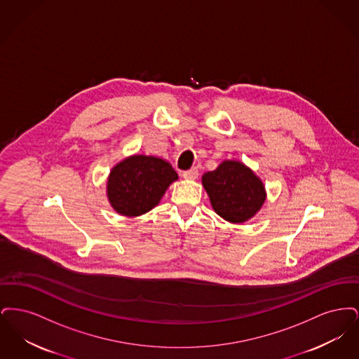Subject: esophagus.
<instances>
[{
	"mask_svg": "<svg viewBox=\"0 0 359 359\" xmlns=\"http://www.w3.org/2000/svg\"><path fill=\"white\" fill-rule=\"evenodd\" d=\"M198 175H199V172L196 168H191L188 171L183 172V177L188 179V180H195L198 177Z\"/></svg>",
	"mask_w": 359,
	"mask_h": 359,
	"instance_id": "obj_1",
	"label": "esophagus"
}]
</instances>
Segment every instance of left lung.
I'll return each mask as SVG.
<instances>
[{
	"mask_svg": "<svg viewBox=\"0 0 359 359\" xmlns=\"http://www.w3.org/2000/svg\"><path fill=\"white\" fill-rule=\"evenodd\" d=\"M202 183L215 212L229 222L250 219L265 202L262 182L239 161H223L215 171L205 172Z\"/></svg>",
	"mask_w": 359,
	"mask_h": 359,
	"instance_id": "obj_1",
	"label": "left lung"
}]
</instances>
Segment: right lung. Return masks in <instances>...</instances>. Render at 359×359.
Instances as JSON below:
<instances>
[{
    "label": "right lung",
    "instance_id": "right-lung-1",
    "mask_svg": "<svg viewBox=\"0 0 359 359\" xmlns=\"http://www.w3.org/2000/svg\"><path fill=\"white\" fill-rule=\"evenodd\" d=\"M177 180L171 164L154 156L136 154L117 164L109 175L107 198L122 215L137 217L157 205Z\"/></svg>",
    "mask_w": 359,
    "mask_h": 359
}]
</instances>
